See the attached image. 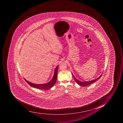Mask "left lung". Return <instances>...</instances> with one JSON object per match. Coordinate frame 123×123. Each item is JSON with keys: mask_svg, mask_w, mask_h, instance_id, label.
Returning <instances> with one entry per match:
<instances>
[{"mask_svg": "<svg viewBox=\"0 0 123 123\" xmlns=\"http://www.w3.org/2000/svg\"><path fill=\"white\" fill-rule=\"evenodd\" d=\"M102 74H101L98 78L95 79L93 80H91V81H84V82H81V81H80L79 80L76 79V78L74 77V76L73 75V77H74V79L76 81V82L80 86H87L88 85H90L91 84H92V83H93L95 82V81H97V80H98L101 77V76H102Z\"/></svg>", "mask_w": 123, "mask_h": 123, "instance_id": "obj_1", "label": "left lung"}]
</instances>
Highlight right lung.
Here are the masks:
<instances>
[{"instance_id":"1","label":"right lung","mask_w":123,"mask_h":123,"mask_svg":"<svg viewBox=\"0 0 123 123\" xmlns=\"http://www.w3.org/2000/svg\"><path fill=\"white\" fill-rule=\"evenodd\" d=\"M58 66L56 67L55 70L54 74L53 75L52 79L49 82L43 84H35L34 83L30 82L27 81L26 80H25V81H26L27 83H28L30 86L35 87V88L38 89H42V90H47L49 89L55 85L56 82V79H57V74H58Z\"/></svg>"}]
</instances>
